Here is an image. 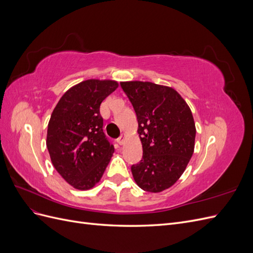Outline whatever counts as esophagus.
Wrapping results in <instances>:
<instances>
[{"label": "esophagus", "mask_w": 253, "mask_h": 253, "mask_svg": "<svg viewBox=\"0 0 253 253\" xmlns=\"http://www.w3.org/2000/svg\"><path fill=\"white\" fill-rule=\"evenodd\" d=\"M125 136H126L125 134H121V135L118 137L117 140H116L118 144H124V143H125Z\"/></svg>", "instance_id": "esophagus-1"}]
</instances>
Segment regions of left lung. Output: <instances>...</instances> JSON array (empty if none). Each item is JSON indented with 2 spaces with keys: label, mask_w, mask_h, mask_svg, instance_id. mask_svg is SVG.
I'll use <instances>...</instances> for the list:
<instances>
[{
  "label": "left lung",
  "mask_w": 253,
  "mask_h": 253,
  "mask_svg": "<svg viewBox=\"0 0 253 253\" xmlns=\"http://www.w3.org/2000/svg\"><path fill=\"white\" fill-rule=\"evenodd\" d=\"M138 120L142 159L131 167L139 188L162 192L178 180L192 157L195 124L175 89L152 82H121Z\"/></svg>",
  "instance_id": "obj_1"
}]
</instances>
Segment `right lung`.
<instances>
[{
  "label": "right lung",
  "instance_id": "1",
  "mask_svg": "<svg viewBox=\"0 0 253 253\" xmlns=\"http://www.w3.org/2000/svg\"><path fill=\"white\" fill-rule=\"evenodd\" d=\"M117 87L112 80L80 82L61 97L50 116L46 145L51 163L78 190L100 180L115 151L103 132L100 104Z\"/></svg>",
  "mask_w": 253,
  "mask_h": 253
}]
</instances>
